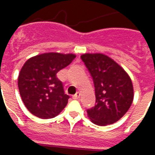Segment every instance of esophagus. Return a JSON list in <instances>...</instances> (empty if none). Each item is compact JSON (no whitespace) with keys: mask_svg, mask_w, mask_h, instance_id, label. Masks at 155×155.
I'll return each mask as SVG.
<instances>
[{"mask_svg":"<svg viewBox=\"0 0 155 155\" xmlns=\"http://www.w3.org/2000/svg\"><path fill=\"white\" fill-rule=\"evenodd\" d=\"M80 95H81L80 92H76V93H75V94H74V95H73V99L76 100V99H78V98H80Z\"/></svg>","mask_w":155,"mask_h":155,"instance_id":"34e87169","label":"esophagus"}]
</instances>
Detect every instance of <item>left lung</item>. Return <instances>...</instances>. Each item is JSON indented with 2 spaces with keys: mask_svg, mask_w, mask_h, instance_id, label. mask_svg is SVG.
I'll use <instances>...</instances> for the list:
<instances>
[{
  "mask_svg": "<svg viewBox=\"0 0 155 155\" xmlns=\"http://www.w3.org/2000/svg\"><path fill=\"white\" fill-rule=\"evenodd\" d=\"M81 58L95 88V104L87 110L88 117L101 126L115 123L124 115L133 102L134 89L130 76L105 54H84Z\"/></svg>",
  "mask_w": 155,
  "mask_h": 155,
  "instance_id": "8db88e82",
  "label": "left lung"
}]
</instances>
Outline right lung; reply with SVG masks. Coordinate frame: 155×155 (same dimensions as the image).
Masks as SVG:
<instances>
[{
  "label": "right lung",
  "mask_w": 155,
  "mask_h": 155,
  "mask_svg": "<svg viewBox=\"0 0 155 155\" xmlns=\"http://www.w3.org/2000/svg\"><path fill=\"white\" fill-rule=\"evenodd\" d=\"M73 54L45 53L29 59L22 66L18 87L22 101L32 114L51 119L61 113L70 96L56 76L73 61Z\"/></svg>",
  "instance_id": "right-lung-1"
}]
</instances>
